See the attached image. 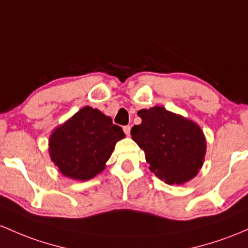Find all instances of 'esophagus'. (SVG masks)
Listing matches in <instances>:
<instances>
[{"mask_svg": "<svg viewBox=\"0 0 248 248\" xmlns=\"http://www.w3.org/2000/svg\"><path fill=\"white\" fill-rule=\"evenodd\" d=\"M123 130H124L125 135L130 136V133H131V126H130V125H126V126H124Z\"/></svg>", "mask_w": 248, "mask_h": 248, "instance_id": "obj_1", "label": "esophagus"}]
</instances>
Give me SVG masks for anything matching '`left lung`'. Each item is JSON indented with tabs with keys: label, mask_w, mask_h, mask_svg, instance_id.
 I'll return each mask as SVG.
<instances>
[{
	"label": "left lung",
	"mask_w": 248,
	"mask_h": 248,
	"mask_svg": "<svg viewBox=\"0 0 248 248\" xmlns=\"http://www.w3.org/2000/svg\"><path fill=\"white\" fill-rule=\"evenodd\" d=\"M141 123L132 139L145 152L150 171L169 185H183L198 174L206 155V138L196 122L163 107L138 111Z\"/></svg>",
	"instance_id": "left-lung-1"
}]
</instances>
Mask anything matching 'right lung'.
Returning <instances> with one entry per match:
<instances>
[{"label":"right lung","instance_id":"1","mask_svg":"<svg viewBox=\"0 0 248 248\" xmlns=\"http://www.w3.org/2000/svg\"><path fill=\"white\" fill-rule=\"evenodd\" d=\"M124 137L111 117L87 105L51 132L50 159L63 176L84 182L105 169L116 143Z\"/></svg>","mask_w":248,"mask_h":248}]
</instances>
